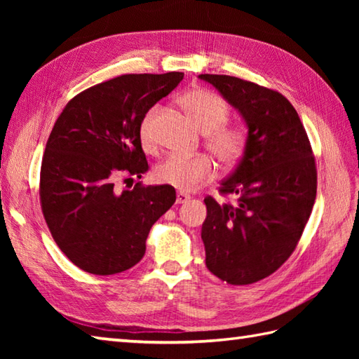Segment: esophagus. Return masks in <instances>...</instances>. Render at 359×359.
<instances>
[{
  "mask_svg": "<svg viewBox=\"0 0 359 359\" xmlns=\"http://www.w3.org/2000/svg\"><path fill=\"white\" fill-rule=\"evenodd\" d=\"M189 199H191V197H189L187 193H184V191H179L177 193V196H175V203H187Z\"/></svg>",
  "mask_w": 359,
  "mask_h": 359,
  "instance_id": "obj_1",
  "label": "esophagus"
}]
</instances>
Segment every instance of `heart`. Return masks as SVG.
<instances>
[{
	"instance_id": "obj_1",
	"label": "heart",
	"mask_w": 359,
	"mask_h": 359,
	"mask_svg": "<svg viewBox=\"0 0 359 359\" xmlns=\"http://www.w3.org/2000/svg\"><path fill=\"white\" fill-rule=\"evenodd\" d=\"M182 106L205 135V144L219 163L231 166L242 157L245 149V134L242 129L225 125L230 109L222 97L207 89H191L179 97ZM157 108H151L144 114L139 137L143 147L149 148L154 142V118ZM216 174V166L207 156H170L154 170V179L162 185L172 187L179 191L191 193L201 185L207 184Z\"/></svg>"
}]
</instances>
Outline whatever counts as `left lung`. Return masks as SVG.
<instances>
[{"label": "left lung", "instance_id": "left-lung-1", "mask_svg": "<svg viewBox=\"0 0 359 359\" xmlns=\"http://www.w3.org/2000/svg\"><path fill=\"white\" fill-rule=\"evenodd\" d=\"M239 112L245 149L220 193L236 205L205 199V264L231 285L276 271L296 248L316 199V166L309 137L284 95L230 75L201 74Z\"/></svg>", "mask_w": 359, "mask_h": 359}]
</instances>
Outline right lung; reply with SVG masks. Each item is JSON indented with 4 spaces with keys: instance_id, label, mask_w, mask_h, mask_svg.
I'll use <instances>...</instances> for the list:
<instances>
[{
    "instance_id": "right-lung-1",
    "label": "right lung",
    "mask_w": 359,
    "mask_h": 359,
    "mask_svg": "<svg viewBox=\"0 0 359 359\" xmlns=\"http://www.w3.org/2000/svg\"><path fill=\"white\" fill-rule=\"evenodd\" d=\"M184 72L129 74L83 90L53 125L41 163L40 197L53 241L88 273L129 270L147 250L151 226L175 202L172 187L117 191L120 174L149 170L139 126Z\"/></svg>"
}]
</instances>
